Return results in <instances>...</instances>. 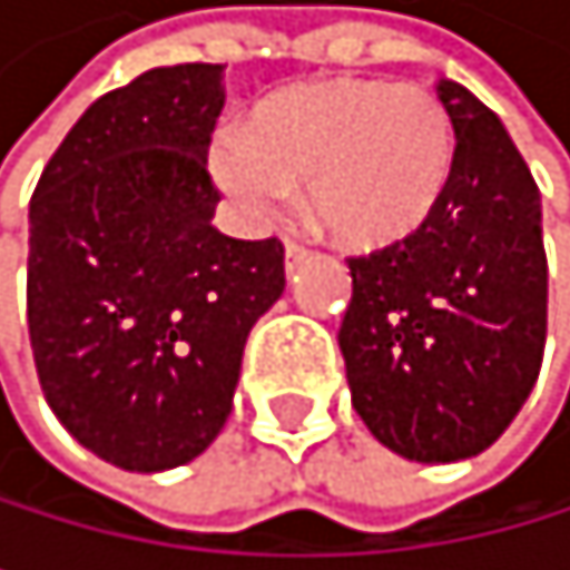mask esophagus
Segmentation results:
<instances>
[{
	"instance_id": "obj_1",
	"label": "esophagus",
	"mask_w": 570,
	"mask_h": 570,
	"mask_svg": "<svg viewBox=\"0 0 570 570\" xmlns=\"http://www.w3.org/2000/svg\"><path fill=\"white\" fill-rule=\"evenodd\" d=\"M303 261H306V246H299L296 238H288V242H285V267H288V274L296 271Z\"/></svg>"
}]
</instances>
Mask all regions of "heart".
<instances>
[{"mask_svg":"<svg viewBox=\"0 0 570 570\" xmlns=\"http://www.w3.org/2000/svg\"><path fill=\"white\" fill-rule=\"evenodd\" d=\"M456 160L450 110L432 88L382 78H321L220 131L214 178L242 214H282L306 181V206L338 246L382 249L421 232Z\"/></svg>","mask_w":570,"mask_h":570,"instance_id":"heart-1","label":"heart"}]
</instances>
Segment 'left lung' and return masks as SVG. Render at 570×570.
I'll return each mask as SVG.
<instances>
[{
    "mask_svg": "<svg viewBox=\"0 0 570 570\" xmlns=\"http://www.w3.org/2000/svg\"><path fill=\"white\" fill-rule=\"evenodd\" d=\"M456 131L446 196L421 232L350 256L338 350L371 435L421 464L489 450L542 367V199L500 117L439 81Z\"/></svg>",
    "mask_w": 570,
    "mask_h": 570,
    "instance_id": "obj_1",
    "label": "left lung"
}]
</instances>
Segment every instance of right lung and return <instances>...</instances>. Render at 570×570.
I'll use <instances>...</instances> for the list:
<instances>
[{
	"mask_svg": "<svg viewBox=\"0 0 570 570\" xmlns=\"http://www.w3.org/2000/svg\"><path fill=\"white\" fill-rule=\"evenodd\" d=\"M224 67L106 91L31 196L28 332L52 414L124 471L196 460L232 414L242 350L285 292L278 238L214 228L206 170Z\"/></svg>",
	"mask_w": 570,
	"mask_h": 570,
	"instance_id": "1",
	"label": "right lung"
}]
</instances>
